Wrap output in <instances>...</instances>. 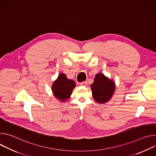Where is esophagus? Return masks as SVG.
I'll list each match as a JSON object with an SVG mask.
<instances>
[{
    "mask_svg": "<svg viewBox=\"0 0 156 156\" xmlns=\"http://www.w3.org/2000/svg\"><path fill=\"white\" fill-rule=\"evenodd\" d=\"M87 81H83V82L80 83V85H81V86H86L87 85Z\"/></svg>",
    "mask_w": 156,
    "mask_h": 156,
    "instance_id": "34e87169",
    "label": "esophagus"
}]
</instances>
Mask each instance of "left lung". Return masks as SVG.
Returning <instances> with one entry per match:
<instances>
[{"instance_id": "1", "label": "left lung", "mask_w": 156, "mask_h": 156, "mask_svg": "<svg viewBox=\"0 0 156 156\" xmlns=\"http://www.w3.org/2000/svg\"><path fill=\"white\" fill-rule=\"evenodd\" d=\"M91 87L94 101L100 104L108 102L112 97L115 90L114 81L102 73L96 74Z\"/></svg>"}]
</instances>
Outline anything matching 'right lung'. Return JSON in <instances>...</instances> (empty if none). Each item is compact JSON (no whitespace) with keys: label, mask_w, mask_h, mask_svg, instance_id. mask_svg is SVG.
<instances>
[{"label":"right lung","mask_w":156,"mask_h":156,"mask_svg":"<svg viewBox=\"0 0 156 156\" xmlns=\"http://www.w3.org/2000/svg\"><path fill=\"white\" fill-rule=\"evenodd\" d=\"M75 86L73 80L68 79L65 74L61 73L52 84V91L57 99L65 102L70 98Z\"/></svg>","instance_id":"add662e5"}]
</instances>
